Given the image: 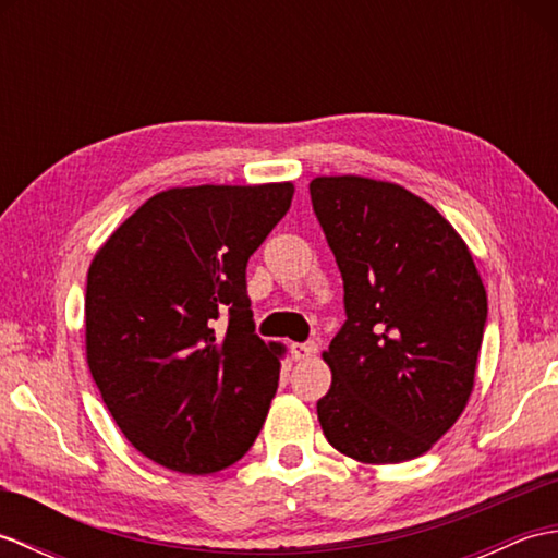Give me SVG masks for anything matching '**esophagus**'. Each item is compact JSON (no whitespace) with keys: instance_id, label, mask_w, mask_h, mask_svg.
Wrapping results in <instances>:
<instances>
[{"instance_id":"34e87169","label":"esophagus","mask_w":558,"mask_h":558,"mask_svg":"<svg viewBox=\"0 0 558 558\" xmlns=\"http://www.w3.org/2000/svg\"><path fill=\"white\" fill-rule=\"evenodd\" d=\"M316 350H318L316 342H292L290 354H292V360H294V362H300V360H310V357H314Z\"/></svg>"}]
</instances>
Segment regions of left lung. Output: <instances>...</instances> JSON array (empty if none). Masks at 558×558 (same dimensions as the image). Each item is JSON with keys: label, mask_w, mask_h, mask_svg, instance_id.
<instances>
[{"label": "left lung", "mask_w": 558, "mask_h": 558, "mask_svg": "<svg viewBox=\"0 0 558 558\" xmlns=\"http://www.w3.org/2000/svg\"><path fill=\"white\" fill-rule=\"evenodd\" d=\"M310 194L348 314L324 352V436L366 465L412 460L468 405L487 290L453 225L405 186L340 174L316 177Z\"/></svg>", "instance_id": "obj_1"}]
</instances>
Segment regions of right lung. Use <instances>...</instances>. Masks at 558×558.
I'll return each instance as SVG.
<instances>
[{
  "label": "right lung",
  "instance_id": "obj_1",
  "mask_svg": "<svg viewBox=\"0 0 558 558\" xmlns=\"http://www.w3.org/2000/svg\"><path fill=\"white\" fill-rule=\"evenodd\" d=\"M292 194V182L174 186L132 213L90 260V376L126 441L162 468H230L266 422L286 348L254 333L246 260Z\"/></svg>",
  "mask_w": 558,
  "mask_h": 558
}]
</instances>
